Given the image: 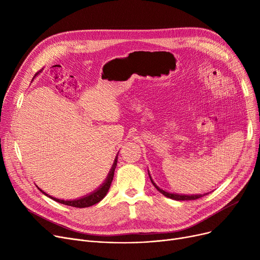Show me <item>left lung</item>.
I'll list each match as a JSON object with an SVG mask.
<instances>
[{"mask_svg": "<svg viewBox=\"0 0 260 260\" xmlns=\"http://www.w3.org/2000/svg\"><path fill=\"white\" fill-rule=\"evenodd\" d=\"M148 176H149V178H151V181H152V183L154 184V186L159 190V192H160L162 195H165L166 197L171 198V199H174V200H196V199H199V198H201V197H203V196H206V195L209 194V193H206V194H203V195H201V194H199V195H179V194L169 193V192H166V190L161 189L160 187H158V186L156 185V183L153 181L152 177H151V175H149V173H148Z\"/></svg>", "mask_w": 260, "mask_h": 260, "instance_id": "obj_1", "label": "left lung"}]
</instances>
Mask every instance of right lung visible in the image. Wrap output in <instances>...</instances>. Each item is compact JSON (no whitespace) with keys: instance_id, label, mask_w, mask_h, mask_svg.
I'll return each instance as SVG.
<instances>
[{"instance_id":"add662e5","label":"right lung","mask_w":260,"mask_h":260,"mask_svg":"<svg viewBox=\"0 0 260 260\" xmlns=\"http://www.w3.org/2000/svg\"><path fill=\"white\" fill-rule=\"evenodd\" d=\"M117 160H118V157H116L115 161H114V165L111 169V172H109L107 178L105 180V182L98 188L93 190L92 193H90L89 195H86L84 197L82 198H79V199H75V200H61V199H58V198H54L52 196H49L48 194H46L44 190L41 189L40 187H38L41 192H42L44 195H46L47 197L51 198L52 200L57 201L59 203H62V204H66V206H70V207H74V208H88V207H91L93 206V204L98 203L99 201H101L105 195L107 194L109 187H111V184H112V181H113V178H114V173H115V169L117 167Z\"/></svg>"}]
</instances>
